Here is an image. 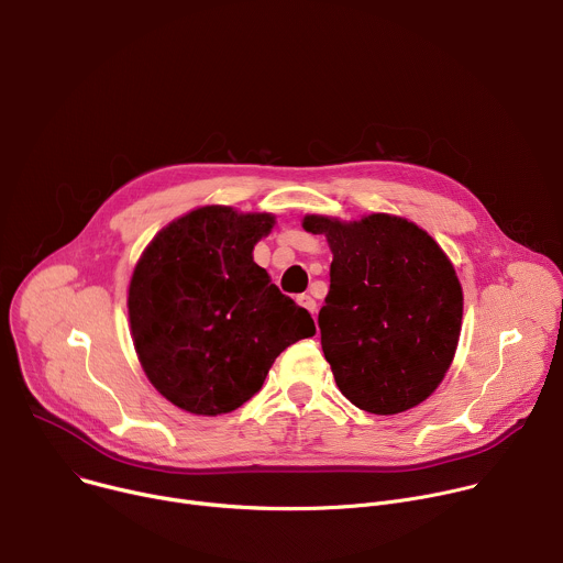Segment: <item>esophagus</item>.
<instances>
[{
	"mask_svg": "<svg viewBox=\"0 0 563 563\" xmlns=\"http://www.w3.org/2000/svg\"><path fill=\"white\" fill-rule=\"evenodd\" d=\"M296 300H298V305H302L307 311H311V313L316 311V300H313L309 294H300Z\"/></svg>",
	"mask_w": 563,
	"mask_h": 563,
	"instance_id": "1",
	"label": "esophagus"
}]
</instances>
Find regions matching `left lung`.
<instances>
[{
    "mask_svg": "<svg viewBox=\"0 0 563 563\" xmlns=\"http://www.w3.org/2000/svg\"><path fill=\"white\" fill-rule=\"evenodd\" d=\"M302 229L328 238L330 291L320 345L345 398L372 415L417 408L452 365L463 289L437 240L415 222L369 213H309Z\"/></svg>",
    "mask_w": 563,
    "mask_h": 563,
    "instance_id": "1",
    "label": "left lung"
}]
</instances>
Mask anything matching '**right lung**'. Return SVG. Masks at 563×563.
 <instances>
[{
  "label": "right lung",
  "mask_w": 563,
  "mask_h": 563,
  "mask_svg": "<svg viewBox=\"0 0 563 563\" xmlns=\"http://www.w3.org/2000/svg\"><path fill=\"white\" fill-rule=\"evenodd\" d=\"M272 213L207 205L159 229L129 283V323L151 385L185 412H233L276 356L316 334L307 309L254 263Z\"/></svg>",
  "instance_id": "right-lung-1"
}]
</instances>
